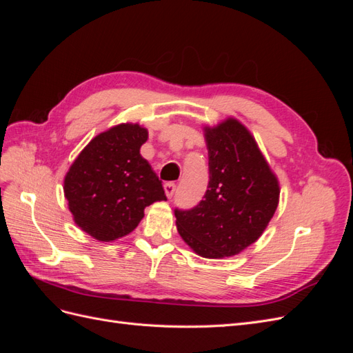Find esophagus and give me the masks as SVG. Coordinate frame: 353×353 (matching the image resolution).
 Segmentation results:
<instances>
[{
	"instance_id": "34e87169",
	"label": "esophagus",
	"mask_w": 353,
	"mask_h": 353,
	"mask_svg": "<svg viewBox=\"0 0 353 353\" xmlns=\"http://www.w3.org/2000/svg\"><path fill=\"white\" fill-rule=\"evenodd\" d=\"M163 188H165V193H166V196H168L169 199L174 197L175 191H176V185H175L174 183H166V184L163 185Z\"/></svg>"
}]
</instances>
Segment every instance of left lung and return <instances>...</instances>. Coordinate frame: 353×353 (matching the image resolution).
Wrapping results in <instances>:
<instances>
[{
	"label": "left lung",
	"mask_w": 353,
	"mask_h": 353,
	"mask_svg": "<svg viewBox=\"0 0 353 353\" xmlns=\"http://www.w3.org/2000/svg\"><path fill=\"white\" fill-rule=\"evenodd\" d=\"M209 184L191 209H175L179 236L203 258L240 253L261 237L279 205V181L236 119L206 128Z\"/></svg>",
	"instance_id": "obj_1"
}]
</instances>
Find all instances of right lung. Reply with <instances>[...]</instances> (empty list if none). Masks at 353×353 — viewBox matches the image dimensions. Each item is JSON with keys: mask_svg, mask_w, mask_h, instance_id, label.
<instances>
[{"mask_svg": "<svg viewBox=\"0 0 353 353\" xmlns=\"http://www.w3.org/2000/svg\"><path fill=\"white\" fill-rule=\"evenodd\" d=\"M145 128L122 123L91 140L65 178V196L77 225L95 240L134 231L145 206L166 200L162 181L140 154Z\"/></svg>", "mask_w": 353, "mask_h": 353, "instance_id": "obj_1", "label": "right lung"}]
</instances>
